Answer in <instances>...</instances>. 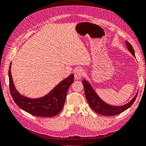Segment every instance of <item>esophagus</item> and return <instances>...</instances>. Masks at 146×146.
Wrapping results in <instances>:
<instances>
[{
    "label": "esophagus",
    "mask_w": 146,
    "mask_h": 146,
    "mask_svg": "<svg viewBox=\"0 0 146 146\" xmlns=\"http://www.w3.org/2000/svg\"><path fill=\"white\" fill-rule=\"evenodd\" d=\"M84 74V71L82 68H78L75 72V78L76 79H80L83 77Z\"/></svg>",
    "instance_id": "1"
}]
</instances>
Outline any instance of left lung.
<instances>
[{
  "label": "left lung",
  "mask_w": 146,
  "mask_h": 146,
  "mask_svg": "<svg viewBox=\"0 0 146 146\" xmlns=\"http://www.w3.org/2000/svg\"><path fill=\"white\" fill-rule=\"evenodd\" d=\"M126 44L128 50L131 52L134 57H135V52H134L132 46L127 41H126ZM82 83L84 88L86 98L90 107L94 111L101 115L107 116H114L118 115L122 112H123L127 108H129L133 104V102H135L137 97V93L135 97L129 103L123 106L115 107L110 106V105L107 104V103L104 102L102 100H101L100 97L97 95L94 90H93L91 85L86 80L84 79Z\"/></svg>",
  "instance_id": "obj_1"
}]
</instances>
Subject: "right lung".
I'll list each match as a JSON object with an SVG mask.
<instances>
[{
  "mask_svg": "<svg viewBox=\"0 0 146 146\" xmlns=\"http://www.w3.org/2000/svg\"><path fill=\"white\" fill-rule=\"evenodd\" d=\"M9 66V86L10 93L14 102L20 108L37 117H50L59 114L65 104L68 90L74 82V74L63 80L46 96L38 99H30L23 96L17 91L14 86Z\"/></svg>",
  "mask_w": 146,
  "mask_h": 146,
  "instance_id": "obj_1",
  "label": "right lung"
}]
</instances>
